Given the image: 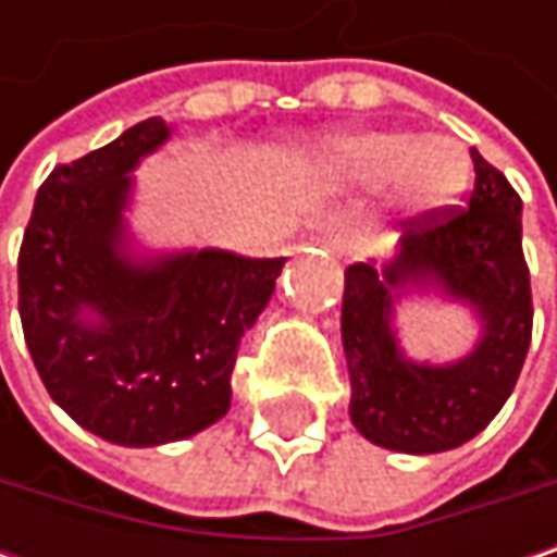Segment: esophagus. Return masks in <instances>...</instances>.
<instances>
[{"mask_svg": "<svg viewBox=\"0 0 557 557\" xmlns=\"http://www.w3.org/2000/svg\"><path fill=\"white\" fill-rule=\"evenodd\" d=\"M322 235L329 238V245H332V248H338V251L345 248V225H342V219H335V215H332V219H325Z\"/></svg>", "mask_w": 557, "mask_h": 557, "instance_id": "obj_1", "label": "esophagus"}]
</instances>
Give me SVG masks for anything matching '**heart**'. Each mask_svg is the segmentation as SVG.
Returning a JSON list of instances; mask_svg holds the SVG:
<instances>
[{
    "mask_svg": "<svg viewBox=\"0 0 557 557\" xmlns=\"http://www.w3.org/2000/svg\"><path fill=\"white\" fill-rule=\"evenodd\" d=\"M335 161L358 180L393 176L396 196L416 212L451 202L471 173V161L455 138H416L409 132L348 135L335 141Z\"/></svg>",
    "mask_w": 557,
    "mask_h": 557,
    "instance_id": "obj_1",
    "label": "heart"
}]
</instances>
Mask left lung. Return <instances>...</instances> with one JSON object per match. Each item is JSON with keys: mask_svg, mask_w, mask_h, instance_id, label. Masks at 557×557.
<instances>
[{"mask_svg": "<svg viewBox=\"0 0 557 557\" xmlns=\"http://www.w3.org/2000/svg\"><path fill=\"white\" fill-rule=\"evenodd\" d=\"M468 206L403 219L396 261L345 271L342 345L351 377V422L381 448L435 455L465 445L512 393L532 342V286L522 255V199L478 151ZM442 282L479 309L485 335L458 366L401 358L388 329L392 286Z\"/></svg>", "mask_w": 557, "mask_h": 557, "instance_id": "1", "label": "left lung"}]
</instances>
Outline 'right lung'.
<instances>
[{
    "instance_id": "obj_1",
    "label": "right lung",
    "mask_w": 557,
    "mask_h": 557,
    "mask_svg": "<svg viewBox=\"0 0 557 557\" xmlns=\"http://www.w3.org/2000/svg\"><path fill=\"white\" fill-rule=\"evenodd\" d=\"M168 135L148 119L51 170L18 251V315L45 387L83 429L132 448L196 435L228 412L242 335L283 271V258L228 251L154 264L119 255L128 170Z\"/></svg>"
}]
</instances>
